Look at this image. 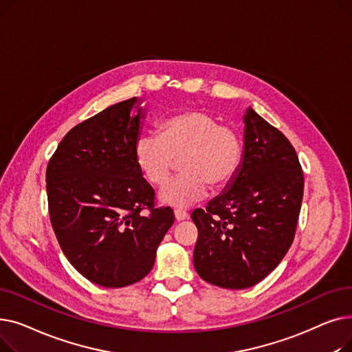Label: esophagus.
<instances>
[{
    "mask_svg": "<svg viewBox=\"0 0 352 352\" xmlns=\"http://www.w3.org/2000/svg\"><path fill=\"white\" fill-rule=\"evenodd\" d=\"M174 215H175V219L178 221V223L179 221H184L188 218V212L186 210H174Z\"/></svg>",
    "mask_w": 352,
    "mask_h": 352,
    "instance_id": "34e87169",
    "label": "esophagus"
}]
</instances>
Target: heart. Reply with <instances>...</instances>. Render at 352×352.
Returning a JSON list of instances; mask_svg holds the SVG:
<instances>
[{
	"instance_id": "heart-1",
	"label": "heart",
	"mask_w": 352,
	"mask_h": 352,
	"mask_svg": "<svg viewBox=\"0 0 352 352\" xmlns=\"http://www.w3.org/2000/svg\"><path fill=\"white\" fill-rule=\"evenodd\" d=\"M161 137L141 134L134 160L144 179L154 187L168 181L178 161L181 175L161 190L165 206L184 208L212 191L227 188L243 161V142L231 126L202 109H188L160 125Z\"/></svg>"
}]
</instances>
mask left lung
Wrapping results in <instances>:
<instances>
[{
	"label": "left lung",
	"instance_id": "obj_1",
	"mask_svg": "<svg viewBox=\"0 0 352 352\" xmlns=\"http://www.w3.org/2000/svg\"><path fill=\"white\" fill-rule=\"evenodd\" d=\"M244 158L230 188L197 208L194 267L202 280L244 289L263 281L289 250L304 174L288 138L252 108L244 117Z\"/></svg>",
	"mask_w": 352,
	"mask_h": 352
}]
</instances>
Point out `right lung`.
Wrapping results in <instances>:
<instances>
[{"instance_id": "right-lung-1", "label": "right lung", "mask_w": 352, "mask_h": 352, "mask_svg": "<svg viewBox=\"0 0 352 352\" xmlns=\"http://www.w3.org/2000/svg\"><path fill=\"white\" fill-rule=\"evenodd\" d=\"M137 101L111 105L69 129L47 165L58 244L82 276L107 288L142 280L175 219L170 207H155V192L137 168Z\"/></svg>"}]
</instances>
